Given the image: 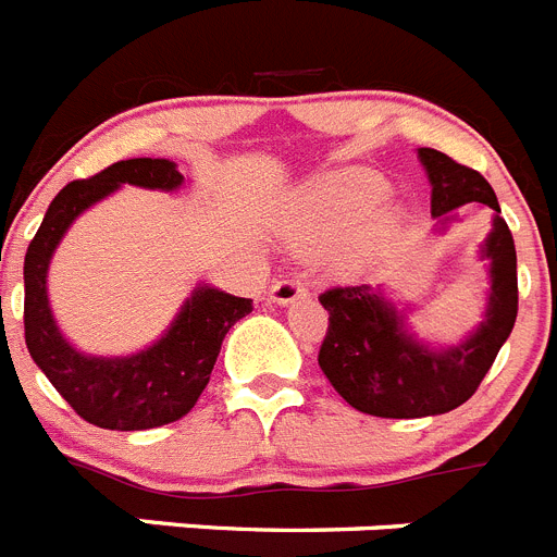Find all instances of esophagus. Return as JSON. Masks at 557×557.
<instances>
[{
    "mask_svg": "<svg viewBox=\"0 0 557 557\" xmlns=\"http://www.w3.org/2000/svg\"><path fill=\"white\" fill-rule=\"evenodd\" d=\"M306 294H308V285L299 274H288V277L277 280V283L272 285V302H280V306H288V302L302 299Z\"/></svg>",
    "mask_w": 557,
    "mask_h": 557,
    "instance_id": "esophagus-1",
    "label": "esophagus"
}]
</instances>
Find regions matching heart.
<instances>
[{
    "label": "heart",
    "mask_w": 557,
    "mask_h": 557,
    "mask_svg": "<svg viewBox=\"0 0 557 557\" xmlns=\"http://www.w3.org/2000/svg\"><path fill=\"white\" fill-rule=\"evenodd\" d=\"M386 182L379 173L350 171L327 178L313 193V230L317 235H331L350 230L370 219L384 205Z\"/></svg>",
    "instance_id": "heart-1"
}]
</instances>
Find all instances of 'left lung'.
Segmentation results:
<instances>
[{
  "mask_svg": "<svg viewBox=\"0 0 557 557\" xmlns=\"http://www.w3.org/2000/svg\"><path fill=\"white\" fill-rule=\"evenodd\" d=\"M432 178V215L462 205H485L496 212L485 255L491 260V302L480 331L462 345L437 352L404 331V319L370 285H333L319 294L327 331L319 367L342 398L375 418H429L466 404L499 356L519 313L516 244L499 219V201L480 171L454 162L448 153L420 148Z\"/></svg>",
  "mask_w": 557,
  "mask_h": 557,
  "instance_id": "left-lung-1",
  "label": "left lung"
}]
</instances>
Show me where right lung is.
Segmentation results:
<instances>
[{"mask_svg":"<svg viewBox=\"0 0 557 557\" xmlns=\"http://www.w3.org/2000/svg\"><path fill=\"white\" fill-rule=\"evenodd\" d=\"M182 173L168 159H123L89 178L70 182L52 198L36 238L24 255V342L61 398L86 423L114 432L157 429L185 418L210 384L221 342L238 319L251 313V299L201 285L171 331L148 350L128 359H91L66 345L47 306V265L66 226L120 185L173 190Z\"/></svg>","mask_w":557,"mask_h":557,"instance_id":"right-lung-1","label":"right lung"}]
</instances>
